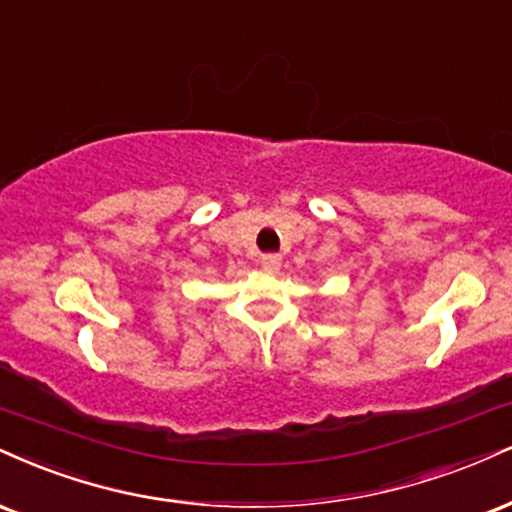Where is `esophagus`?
<instances>
[{"instance_id": "esophagus-1", "label": "esophagus", "mask_w": 512, "mask_h": 512, "mask_svg": "<svg viewBox=\"0 0 512 512\" xmlns=\"http://www.w3.org/2000/svg\"><path fill=\"white\" fill-rule=\"evenodd\" d=\"M262 269L269 274H276L281 269V257L279 255H262Z\"/></svg>"}]
</instances>
